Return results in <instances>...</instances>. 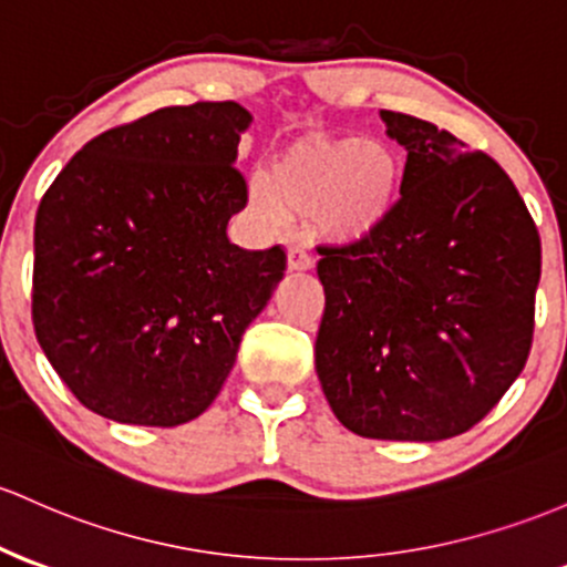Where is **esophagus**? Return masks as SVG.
<instances>
[{
    "mask_svg": "<svg viewBox=\"0 0 567 567\" xmlns=\"http://www.w3.org/2000/svg\"><path fill=\"white\" fill-rule=\"evenodd\" d=\"M315 266V260H312V255H309V250L303 245H293L288 250V269L290 271H307V269H312Z\"/></svg>",
    "mask_w": 567,
    "mask_h": 567,
    "instance_id": "obj_1",
    "label": "esophagus"
}]
</instances>
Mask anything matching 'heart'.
Listing matches in <instances>:
<instances>
[{
    "mask_svg": "<svg viewBox=\"0 0 567 567\" xmlns=\"http://www.w3.org/2000/svg\"><path fill=\"white\" fill-rule=\"evenodd\" d=\"M406 164L390 142L301 136L271 158L252 202L266 217H317L341 241L371 239L401 202Z\"/></svg>",
    "mask_w": 567,
    "mask_h": 567,
    "instance_id": "obj_1",
    "label": "heart"
}]
</instances>
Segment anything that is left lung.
Returning <instances> with one entry per match:
<instances>
[{
    "label": "left lung",
    "mask_w": 567,
    "mask_h": 567,
    "mask_svg": "<svg viewBox=\"0 0 567 567\" xmlns=\"http://www.w3.org/2000/svg\"><path fill=\"white\" fill-rule=\"evenodd\" d=\"M382 121L409 153L401 202L371 239L317 250V377L363 439H452L525 369L540 236L487 153L403 112Z\"/></svg>",
    "instance_id": "1"
}]
</instances>
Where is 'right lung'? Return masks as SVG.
I'll list each match as a JSON object with an SVG mask.
<instances>
[{
    "label": "right lung",
    "mask_w": 567,
    "mask_h": 567,
    "mask_svg": "<svg viewBox=\"0 0 567 567\" xmlns=\"http://www.w3.org/2000/svg\"><path fill=\"white\" fill-rule=\"evenodd\" d=\"M236 102L164 107L93 136L34 220L31 322L91 412L174 427L207 412L288 255L228 241L247 207Z\"/></svg>",
    "instance_id": "obj_1"
}]
</instances>
